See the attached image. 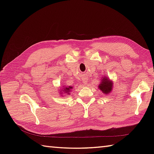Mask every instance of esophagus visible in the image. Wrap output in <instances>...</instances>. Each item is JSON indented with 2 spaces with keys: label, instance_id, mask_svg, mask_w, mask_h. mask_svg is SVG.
Returning a JSON list of instances; mask_svg holds the SVG:
<instances>
[{
  "label": "esophagus",
  "instance_id": "34e87169",
  "mask_svg": "<svg viewBox=\"0 0 154 154\" xmlns=\"http://www.w3.org/2000/svg\"><path fill=\"white\" fill-rule=\"evenodd\" d=\"M83 84H84V85H86V84H87V79H83Z\"/></svg>",
  "mask_w": 154,
  "mask_h": 154
}]
</instances>
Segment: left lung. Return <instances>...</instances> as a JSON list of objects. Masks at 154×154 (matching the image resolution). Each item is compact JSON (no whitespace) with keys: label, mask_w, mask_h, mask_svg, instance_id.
<instances>
[{"label":"left lung","mask_w":154,"mask_h":154,"mask_svg":"<svg viewBox=\"0 0 154 154\" xmlns=\"http://www.w3.org/2000/svg\"><path fill=\"white\" fill-rule=\"evenodd\" d=\"M113 87V82L108 79L106 77L104 76L102 80H101L100 84L99 85V88L100 90L102 91L104 94H109Z\"/></svg>","instance_id":"1"}]
</instances>
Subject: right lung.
Returning <instances> with one entry per match:
<instances>
[{
  "label": "right lung",
  "instance_id": "obj_1",
  "mask_svg": "<svg viewBox=\"0 0 154 154\" xmlns=\"http://www.w3.org/2000/svg\"><path fill=\"white\" fill-rule=\"evenodd\" d=\"M63 88H64V89H63V90H62V92H61V91H60V92L61 93V95H62V94H63V93L65 94H69L71 89H73V87H71V86H69V87L63 86ZM62 89H63V88H62Z\"/></svg>",
  "mask_w": 154,
  "mask_h": 154
}]
</instances>
